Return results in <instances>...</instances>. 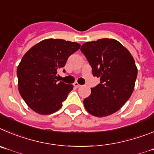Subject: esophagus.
<instances>
[{
  "instance_id": "1",
  "label": "esophagus",
  "mask_w": 154,
  "mask_h": 154,
  "mask_svg": "<svg viewBox=\"0 0 154 154\" xmlns=\"http://www.w3.org/2000/svg\"><path fill=\"white\" fill-rule=\"evenodd\" d=\"M74 87H77H77H80L81 85H80V84H79L77 82H75V83H74Z\"/></svg>"
}]
</instances>
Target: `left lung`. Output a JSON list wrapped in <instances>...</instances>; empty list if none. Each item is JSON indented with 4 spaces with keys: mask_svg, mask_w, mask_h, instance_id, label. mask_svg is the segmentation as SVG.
<instances>
[{
    "mask_svg": "<svg viewBox=\"0 0 154 154\" xmlns=\"http://www.w3.org/2000/svg\"><path fill=\"white\" fill-rule=\"evenodd\" d=\"M80 51L100 82L91 88L84 100L87 111L98 117L117 112L131 97L137 76V68L131 53L119 41L103 38L84 44Z\"/></svg>",
    "mask_w": 154,
    "mask_h": 154,
    "instance_id": "1",
    "label": "left lung"
}]
</instances>
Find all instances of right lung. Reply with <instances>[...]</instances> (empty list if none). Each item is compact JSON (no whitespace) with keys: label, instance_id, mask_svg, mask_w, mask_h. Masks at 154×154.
Returning <instances> with one entry per match:
<instances>
[{"label":"right lung","instance_id":"obj_1","mask_svg":"<svg viewBox=\"0 0 154 154\" xmlns=\"http://www.w3.org/2000/svg\"><path fill=\"white\" fill-rule=\"evenodd\" d=\"M80 48L77 42L51 38L39 42L23 55L17 69L18 90L30 109L47 115L61 107L74 86L58 82L57 70Z\"/></svg>","mask_w":154,"mask_h":154}]
</instances>
